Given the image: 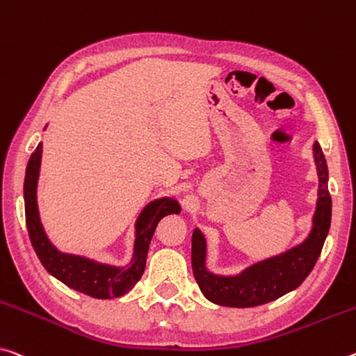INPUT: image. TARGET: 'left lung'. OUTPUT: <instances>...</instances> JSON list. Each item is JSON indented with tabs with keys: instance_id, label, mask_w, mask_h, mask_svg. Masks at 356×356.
Segmentation results:
<instances>
[{
	"instance_id": "obj_1",
	"label": "left lung",
	"mask_w": 356,
	"mask_h": 356,
	"mask_svg": "<svg viewBox=\"0 0 356 356\" xmlns=\"http://www.w3.org/2000/svg\"><path fill=\"white\" fill-rule=\"evenodd\" d=\"M312 152L318 176L317 206L312 228L301 244L279 255L259 259L239 274L222 275L207 269V242L201 229L195 228L191 236V268L200 290L209 301L225 307H255L275 301L306 280L317 263L331 225L328 166L317 140L312 145Z\"/></svg>"
}]
</instances>
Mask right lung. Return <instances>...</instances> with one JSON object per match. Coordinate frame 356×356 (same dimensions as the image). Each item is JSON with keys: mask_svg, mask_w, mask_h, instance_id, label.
<instances>
[{"mask_svg": "<svg viewBox=\"0 0 356 356\" xmlns=\"http://www.w3.org/2000/svg\"><path fill=\"white\" fill-rule=\"evenodd\" d=\"M41 158L42 143H39L26 166L24 200L28 234L42 266L55 279L83 295L98 298V300H112V298L123 296L138 284L140 275L144 274L149 245L158 222L169 213H180L179 201L171 196H163V198L150 201L140 211L134 223L133 257L125 266H114V264L99 263L97 259L83 255L61 252L47 238L41 217H39L38 180L39 171H41Z\"/></svg>", "mask_w": 356, "mask_h": 356, "instance_id": "obj_1", "label": "right lung"}]
</instances>
